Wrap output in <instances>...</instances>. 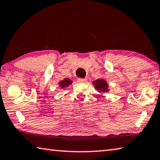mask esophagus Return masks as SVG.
<instances>
[{"instance_id": "1", "label": "esophagus", "mask_w": 160, "mask_h": 160, "mask_svg": "<svg viewBox=\"0 0 160 160\" xmlns=\"http://www.w3.org/2000/svg\"><path fill=\"white\" fill-rule=\"evenodd\" d=\"M78 82L80 83H85L87 82V79L86 78H78Z\"/></svg>"}]
</instances>
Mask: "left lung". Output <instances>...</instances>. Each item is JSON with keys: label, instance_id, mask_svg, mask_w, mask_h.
<instances>
[{"label": "left lung", "instance_id": "left-lung-1", "mask_svg": "<svg viewBox=\"0 0 160 160\" xmlns=\"http://www.w3.org/2000/svg\"><path fill=\"white\" fill-rule=\"evenodd\" d=\"M92 84L94 85V88L98 92L101 93H107L110 91L108 84L103 78H102V79H97V80L93 81Z\"/></svg>", "mask_w": 160, "mask_h": 160}]
</instances>
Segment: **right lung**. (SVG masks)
Instances as JSON below:
<instances>
[{
  "label": "right lung",
  "instance_id": "1",
  "mask_svg": "<svg viewBox=\"0 0 160 160\" xmlns=\"http://www.w3.org/2000/svg\"><path fill=\"white\" fill-rule=\"evenodd\" d=\"M72 83V81L71 80L70 78H65V79H63V80L60 81L58 83V85H59V88H67Z\"/></svg>",
  "mask_w": 160,
  "mask_h": 160
}]
</instances>
